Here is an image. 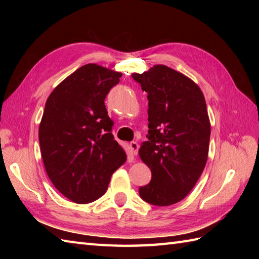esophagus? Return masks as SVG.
<instances>
[{"label": "esophagus", "mask_w": 259, "mask_h": 259, "mask_svg": "<svg viewBox=\"0 0 259 259\" xmlns=\"http://www.w3.org/2000/svg\"><path fill=\"white\" fill-rule=\"evenodd\" d=\"M129 147H130V149H131V151H133L134 155L136 156L137 153H138V150H139V145H138V142H136V141L130 142Z\"/></svg>", "instance_id": "34e87169"}]
</instances>
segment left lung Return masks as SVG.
Listing matches in <instances>:
<instances>
[{"label": "left lung", "mask_w": 259, "mask_h": 259, "mask_svg": "<svg viewBox=\"0 0 259 259\" xmlns=\"http://www.w3.org/2000/svg\"><path fill=\"white\" fill-rule=\"evenodd\" d=\"M133 78L149 101V135L139 156L152 178L139 195L151 205H174L189 194L206 166L210 121L205 97L190 78L167 65H153Z\"/></svg>", "instance_id": "obj_1"}]
</instances>
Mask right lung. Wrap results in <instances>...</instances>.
Listing matches in <instances>:
<instances>
[{
    "instance_id": "add662e5",
    "label": "right lung",
    "mask_w": 259,
    "mask_h": 259,
    "mask_svg": "<svg viewBox=\"0 0 259 259\" xmlns=\"http://www.w3.org/2000/svg\"><path fill=\"white\" fill-rule=\"evenodd\" d=\"M122 73L96 63L82 65L59 83L46 102L38 141L54 187L75 203L107 191L126 155L111 134L104 99Z\"/></svg>"
}]
</instances>
